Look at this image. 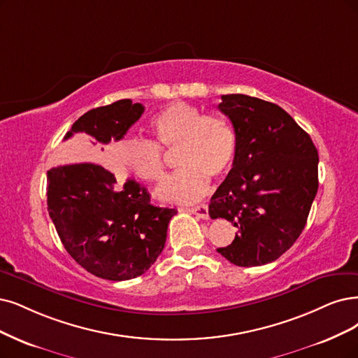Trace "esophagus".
I'll return each mask as SVG.
<instances>
[{
    "mask_svg": "<svg viewBox=\"0 0 358 358\" xmlns=\"http://www.w3.org/2000/svg\"><path fill=\"white\" fill-rule=\"evenodd\" d=\"M189 213L194 214L196 217H199L202 220H208L209 218V210H208V205H199V206H194L190 208Z\"/></svg>",
    "mask_w": 358,
    "mask_h": 358,
    "instance_id": "1",
    "label": "esophagus"
}]
</instances>
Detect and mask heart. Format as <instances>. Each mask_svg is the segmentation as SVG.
Masks as SVG:
<instances>
[{
    "mask_svg": "<svg viewBox=\"0 0 358 358\" xmlns=\"http://www.w3.org/2000/svg\"><path fill=\"white\" fill-rule=\"evenodd\" d=\"M152 131L156 141L129 138L121 144V162L137 178L161 182L166 166L160 146L178 149V165L182 169L157 189L162 201H199L209 189V177L222 178L234 164L237 136L221 115H205L189 103H172L153 116Z\"/></svg>",
    "mask_w": 358,
    "mask_h": 358,
    "instance_id": "1",
    "label": "heart"
}]
</instances>
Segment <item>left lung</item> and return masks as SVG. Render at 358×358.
I'll return each instance as SVG.
<instances>
[{"label":"left lung","instance_id":"left-lung-1","mask_svg":"<svg viewBox=\"0 0 358 358\" xmlns=\"http://www.w3.org/2000/svg\"><path fill=\"white\" fill-rule=\"evenodd\" d=\"M218 109L237 136L229 176L210 197V218L237 233L217 250L234 266L275 261L307 224L319 189V153L311 137L280 106L245 94L221 96Z\"/></svg>","mask_w":358,"mask_h":358}]
</instances>
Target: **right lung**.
<instances>
[{
	"instance_id": "right-lung-1",
	"label": "right lung",
	"mask_w": 358,
	"mask_h": 358,
	"mask_svg": "<svg viewBox=\"0 0 358 358\" xmlns=\"http://www.w3.org/2000/svg\"><path fill=\"white\" fill-rule=\"evenodd\" d=\"M143 112L144 106L129 99L88 110L66 132L64 140L78 136V148L72 145L68 157L99 161L96 144L121 140ZM47 205L68 254L88 273L115 282L134 279L152 267L165 246L169 220L177 214L152 205L150 194L136 180L117 182L94 162L51 168Z\"/></svg>"
}]
</instances>
